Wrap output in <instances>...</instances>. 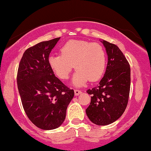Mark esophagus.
I'll return each instance as SVG.
<instances>
[{
    "label": "esophagus",
    "mask_w": 151,
    "mask_h": 151,
    "mask_svg": "<svg viewBox=\"0 0 151 151\" xmlns=\"http://www.w3.org/2000/svg\"><path fill=\"white\" fill-rule=\"evenodd\" d=\"M74 93H75V96H78V95L82 93V91H80V90L76 89V90H74Z\"/></svg>",
    "instance_id": "esophagus-1"
}]
</instances>
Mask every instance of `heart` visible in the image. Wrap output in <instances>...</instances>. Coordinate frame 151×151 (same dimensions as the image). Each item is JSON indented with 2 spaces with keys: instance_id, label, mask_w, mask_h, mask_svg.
Segmentation results:
<instances>
[{
  "instance_id": "heart-1",
  "label": "heart",
  "mask_w": 151,
  "mask_h": 151,
  "mask_svg": "<svg viewBox=\"0 0 151 151\" xmlns=\"http://www.w3.org/2000/svg\"><path fill=\"white\" fill-rule=\"evenodd\" d=\"M60 54H51L47 60L51 71L60 79H68L74 67L76 71L72 78V84L80 87L88 80L97 81L104 73L106 55L98 43L71 40L60 47Z\"/></svg>"
}]
</instances>
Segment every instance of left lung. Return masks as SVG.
Wrapping results in <instances>:
<instances>
[{"instance_id": "1", "label": "left lung", "mask_w": 151, "mask_h": 151, "mask_svg": "<svg viewBox=\"0 0 151 151\" xmlns=\"http://www.w3.org/2000/svg\"><path fill=\"white\" fill-rule=\"evenodd\" d=\"M106 49L108 63L99 85L87 90L91 95L86 109L88 119L95 124L108 125L122 116L127 108L131 86V69L119 47L100 40Z\"/></svg>"}]
</instances>
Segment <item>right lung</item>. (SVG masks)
I'll list each match as a JSON object with an SVG mask.
<instances>
[{"label":"right lung","mask_w":151,"mask_h":151,"mask_svg":"<svg viewBox=\"0 0 151 151\" xmlns=\"http://www.w3.org/2000/svg\"><path fill=\"white\" fill-rule=\"evenodd\" d=\"M60 38L27 49L18 67L17 84L22 106L31 122L42 130L57 129L63 123L74 96V91L55 77L47 61Z\"/></svg>","instance_id":"add662e5"}]
</instances>
